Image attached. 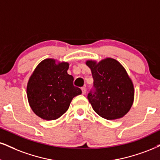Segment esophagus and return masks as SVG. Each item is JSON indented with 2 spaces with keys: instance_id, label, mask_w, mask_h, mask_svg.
<instances>
[{
  "instance_id": "obj_1",
  "label": "esophagus",
  "mask_w": 160,
  "mask_h": 160,
  "mask_svg": "<svg viewBox=\"0 0 160 160\" xmlns=\"http://www.w3.org/2000/svg\"><path fill=\"white\" fill-rule=\"evenodd\" d=\"M82 94H86V92H87V89L85 88H82Z\"/></svg>"
}]
</instances>
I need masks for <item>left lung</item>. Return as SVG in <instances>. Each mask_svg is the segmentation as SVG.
Segmentation results:
<instances>
[{
	"instance_id": "left-lung-1",
	"label": "left lung",
	"mask_w": 160,
	"mask_h": 160,
	"mask_svg": "<svg viewBox=\"0 0 160 160\" xmlns=\"http://www.w3.org/2000/svg\"><path fill=\"white\" fill-rule=\"evenodd\" d=\"M93 78V89L88 98L92 109L104 119L123 117L131 109L134 98L133 82L124 67L111 58L97 63L87 61Z\"/></svg>"
}]
</instances>
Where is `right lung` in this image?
Masks as SVG:
<instances>
[{"instance_id":"right-lung-1","label":"right lung","mask_w":160,"mask_h":160,"mask_svg":"<svg viewBox=\"0 0 160 160\" xmlns=\"http://www.w3.org/2000/svg\"><path fill=\"white\" fill-rule=\"evenodd\" d=\"M69 64H56L55 59L47 58L35 69L27 87L30 108L37 116L45 120H55L70 107L75 96L82 94L73 85V77L68 73Z\"/></svg>"}]
</instances>
